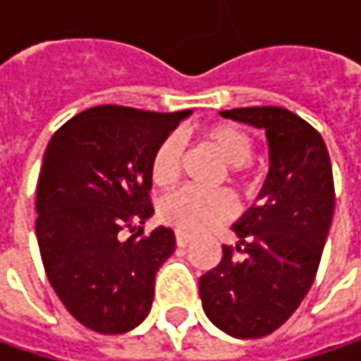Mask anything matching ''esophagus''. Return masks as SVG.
I'll use <instances>...</instances> for the list:
<instances>
[{"instance_id":"34e87169","label":"esophagus","mask_w":361,"mask_h":361,"mask_svg":"<svg viewBox=\"0 0 361 361\" xmlns=\"http://www.w3.org/2000/svg\"><path fill=\"white\" fill-rule=\"evenodd\" d=\"M190 240H192V236L190 234H185V232H176V243H178V247H188L190 245Z\"/></svg>"}]
</instances>
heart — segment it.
Instances as JSON below:
<instances>
[{
    "instance_id": "b5f03b06",
    "label": "heart",
    "mask_w": 361,
    "mask_h": 361,
    "mask_svg": "<svg viewBox=\"0 0 361 361\" xmlns=\"http://www.w3.org/2000/svg\"><path fill=\"white\" fill-rule=\"evenodd\" d=\"M202 140L224 159L232 173H240L251 161L252 140L232 123H215L202 131ZM183 142L180 135H167L154 150L150 173L157 185H169L180 176ZM236 211V202L228 190H202L183 185L161 200L159 215L165 224L180 232H202Z\"/></svg>"
}]
</instances>
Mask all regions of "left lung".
I'll return each instance as SVG.
<instances>
[{
	"mask_svg": "<svg viewBox=\"0 0 361 361\" xmlns=\"http://www.w3.org/2000/svg\"><path fill=\"white\" fill-rule=\"evenodd\" d=\"M265 131L269 169L257 204L232 226L236 257L224 245L200 276L207 318L236 338H261L284 324L314 284L334 213V181L322 135L280 106L221 110Z\"/></svg>",
	"mask_w": 361,
	"mask_h": 361,
	"instance_id": "left-lung-1",
	"label": "left lung"
}]
</instances>
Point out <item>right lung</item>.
Masks as SVG:
<instances>
[{
	"instance_id": "obj_1",
	"label": "right lung",
	"mask_w": 361,
	"mask_h": 361,
	"mask_svg": "<svg viewBox=\"0 0 361 361\" xmlns=\"http://www.w3.org/2000/svg\"><path fill=\"white\" fill-rule=\"evenodd\" d=\"M190 110L96 106L49 140L37 181V243L47 280L68 314L100 334L146 320L154 276L176 251L171 228L148 236L157 146ZM132 234L124 236V230Z\"/></svg>"
}]
</instances>
